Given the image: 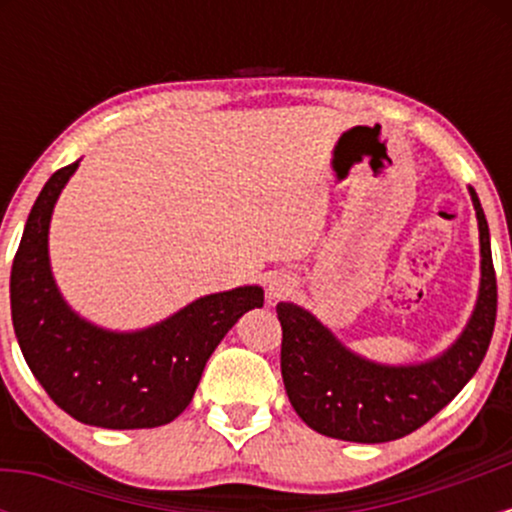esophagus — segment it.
<instances>
[{"label": "esophagus", "mask_w": 512, "mask_h": 512, "mask_svg": "<svg viewBox=\"0 0 512 512\" xmlns=\"http://www.w3.org/2000/svg\"><path fill=\"white\" fill-rule=\"evenodd\" d=\"M289 291H291V286L284 284V281H272V284H269V296L272 298H281L284 293H289Z\"/></svg>", "instance_id": "obj_1"}]
</instances>
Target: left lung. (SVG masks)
<instances>
[{"instance_id":"obj_1","label":"left lung","mask_w":512,"mask_h":512,"mask_svg":"<svg viewBox=\"0 0 512 512\" xmlns=\"http://www.w3.org/2000/svg\"><path fill=\"white\" fill-rule=\"evenodd\" d=\"M479 221L481 279L472 315L443 354L419 363L370 361L339 342L296 303H279L281 378L291 407L313 431L349 443H387L431 421L472 380L496 325V272L484 209L469 187Z\"/></svg>"}]
</instances>
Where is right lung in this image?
Returning a JSON list of instances; mask_svg holds the SVG:
<instances>
[{"label": "right lung", "instance_id": "obj_1", "mask_svg": "<svg viewBox=\"0 0 512 512\" xmlns=\"http://www.w3.org/2000/svg\"><path fill=\"white\" fill-rule=\"evenodd\" d=\"M79 161L57 170L35 199L11 264V320L28 368L52 402L81 424L156 428L195 397L228 330L262 308V286L209 293L144 330L93 325L64 301L50 267V219Z\"/></svg>", "mask_w": 512, "mask_h": 512}]
</instances>
